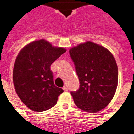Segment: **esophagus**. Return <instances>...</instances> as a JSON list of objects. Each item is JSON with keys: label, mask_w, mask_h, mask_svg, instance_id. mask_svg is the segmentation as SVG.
Wrapping results in <instances>:
<instances>
[{"label": "esophagus", "mask_w": 134, "mask_h": 134, "mask_svg": "<svg viewBox=\"0 0 134 134\" xmlns=\"http://www.w3.org/2000/svg\"><path fill=\"white\" fill-rule=\"evenodd\" d=\"M63 89V90L65 91V92H67V87H66V86H64Z\"/></svg>", "instance_id": "1"}]
</instances>
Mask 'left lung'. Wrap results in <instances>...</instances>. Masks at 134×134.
I'll return each instance as SVG.
<instances>
[{"label": "left lung", "mask_w": 134, "mask_h": 134, "mask_svg": "<svg viewBox=\"0 0 134 134\" xmlns=\"http://www.w3.org/2000/svg\"><path fill=\"white\" fill-rule=\"evenodd\" d=\"M80 81L71 92L78 108L86 112L100 111L114 98L118 85V67L112 54L93 42L81 43L69 50Z\"/></svg>", "instance_id": "1"}]
</instances>
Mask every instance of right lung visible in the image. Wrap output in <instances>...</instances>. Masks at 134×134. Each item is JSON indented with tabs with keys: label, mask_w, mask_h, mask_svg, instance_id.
<instances>
[{
	"label": "right lung",
	"mask_w": 134,
	"mask_h": 134,
	"mask_svg": "<svg viewBox=\"0 0 134 134\" xmlns=\"http://www.w3.org/2000/svg\"><path fill=\"white\" fill-rule=\"evenodd\" d=\"M65 52L41 39L27 44L18 54L13 70L14 87L31 110L41 112L57 103L63 90L54 85L50 66Z\"/></svg>",
	"instance_id": "right-lung-1"
}]
</instances>
